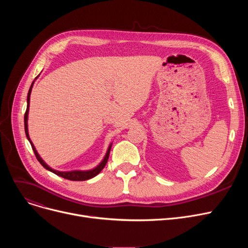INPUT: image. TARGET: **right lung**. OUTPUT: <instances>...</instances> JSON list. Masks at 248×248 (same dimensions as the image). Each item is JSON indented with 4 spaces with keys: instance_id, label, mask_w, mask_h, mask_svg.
I'll use <instances>...</instances> for the list:
<instances>
[{
    "instance_id": "right-lung-1",
    "label": "right lung",
    "mask_w": 248,
    "mask_h": 248,
    "mask_svg": "<svg viewBox=\"0 0 248 248\" xmlns=\"http://www.w3.org/2000/svg\"><path fill=\"white\" fill-rule=\"evenodd\" d=\"M37 78V77H36ZM33 84H34V81L32 82L31 84V87L29 89V93H28V96H27V109H26V112H25V115H24V124H25V134H26V137H27V139L29 140L30 144H31V147L34 151V154L36 155L37 160L39 161V163H40L46 170L54 173L64 179H67V180H70V181H85V180H88V179H91L95 177L97 174L100 173V171L102 170V169L104 168V166L107 165L108 163V155H109V152H110V149H111V145L108 147V150L106 154V157L103 158L102 162L97 166L95 167L94 169H93V170H88V171H70V172H60V171H56V170H53V169L50 168L43 160L42 158L39 155V154L37 153L32 140H30V137H29V134H28V113H29V104H30V95H31V91H32V87H33Z\"/></svg>"
}]
</instances>
